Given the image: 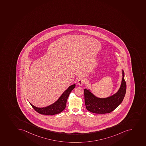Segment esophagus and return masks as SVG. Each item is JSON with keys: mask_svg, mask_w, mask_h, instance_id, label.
I'll use <instances>...</instances> for the list:
<instances>
[{"mask_svg": "<svg viewBox=\"0 0 146 146\" xmlns=\"http://www.w3.org/2000/svg\"><path fill=\"white\" fill-rule=\"evenodd\" d=\"M85 82V80L84 78L83 77H80L78 79V84L80 86H82V85L84 84Z\"/></svg>", "mask_w": 146, "mask_h": 146, "instance_id": "obj_1", "label": "esophagus"}]
</instances>
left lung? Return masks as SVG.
<instances>
[{
  "label": "left lung",
  "instance_id": "1",
  "mask_svg": "<svg viewBox=\"0 0 146 146\" xmlns=\"http://www.w3.org/2000/svg\"><path fill=\"white\" fill-rule=\"evenodd\" d=\"M123 78L120 89L113 95L106 98L96 97L90 90L85 89V104L88 110L93 113L104 114L114 110L123 101L126 91V83L124 80V71H122Z\"/></svg>",
  "mask_w": 146,
  "mask_h": 146
}]
</instances>
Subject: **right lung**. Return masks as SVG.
Wrapping results in <instances>:
<instances>
[{"label":"right lung","mask_w":146,"mask_h":146,"mask_svg":"<svg viewBox=\"0 0 146 146\" xmlns=\"http://www.w3.org/2000/svg\"><path fill=\"white\" fill-rule=\"evenodd\" d=\"M75 87V84L72 85L62 94L56 102L45 108H37L30 104L34 110L41 115H54L60 113L64 110L66 107V102L70 93Z\"/></svg>","instance_id":"obj_1"}]
</instances>
